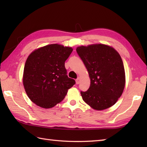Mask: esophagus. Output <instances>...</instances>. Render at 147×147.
Returning <instances> with one entry per match:
<instances>
[{
    "label": "esophagus",
    "instance_id": "34e87169",
    "mask_svg": "<svg viewBox=\"0 0 147 147\" xmlns=\"http://www.w3.org/2000/svg\"><path fill=\"white\" fill-rule=\"evenodd\" d=\"M80 78H78L76 80V83L77 84V85H78V84L80 83Z\"/></svg>",
    "mask_w": 147,
    "mask_h": 147
}]
</instances>
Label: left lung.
Segmentation results:
<instances>
[{
  "label": "left lung",
  "instance_id": "8db88e82",
  "mask_svg": "<svg viewBox=\"0 0 147 147\" xmlns=\"http://www.w3.org/2000/svg\"><path fill=\"white\" fill-rule=\"evenodd\" d=\"M76 52L90 78L88 90L81 91L83 100L98 111L114 105L125 86V71L120 55L104 44L78 47Z\"/></svg>",
  "mask_w": 147,
  "mask_h": 147
}]
</instances>
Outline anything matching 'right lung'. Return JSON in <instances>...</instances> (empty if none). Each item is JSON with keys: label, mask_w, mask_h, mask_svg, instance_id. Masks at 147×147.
<instances>
[{"label": "right lung", "mask_w": 147, "mask_h": 147, "mask_svg": "<svg viewBox=\"0 0 147 147\" xmlns=\"http://www.w3.org/2000/svg\"><path fill=\"white\" fill-rule=\"evenodd\" d=\"M73 49L51 44L35 50L27 58L24 67L23 85L29 98L42 108L53 107L76 83L67 75L65 61Z\"/></svg>", "instance_id": "right-lung-1"}]
</instances>
